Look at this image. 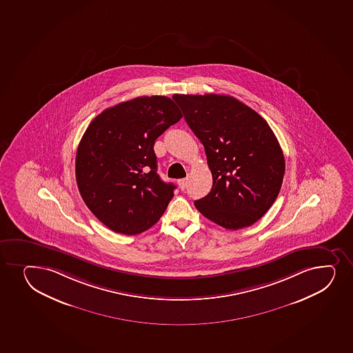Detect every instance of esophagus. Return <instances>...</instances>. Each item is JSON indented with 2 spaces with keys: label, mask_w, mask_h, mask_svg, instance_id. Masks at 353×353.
<instances>
[{
  "label": "esophagus",
  "mask_w": 353,
  "mask_h": 353,
  "mask_svg": "<svg viewBox=\"0 0 353 353\" xmlns=\"http://www.w3.org/2000/svg\"><path fill=\"white\" fill-rule=\"evenodd\" d=\"M188 179H179V185L181 190H185L186 185H188Z\"/></svg>",
  "instance_id": "obj_1"
}]
</instances>
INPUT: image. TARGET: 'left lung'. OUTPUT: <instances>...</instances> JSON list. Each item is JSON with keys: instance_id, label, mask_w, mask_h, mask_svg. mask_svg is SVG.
I'll return each instance as SVG.
<instances>
[{"instance_id": "left-lung-1", "label": "left lung", "mask_w": 353, "mask_h": 353, "mask_svg": "<svg viewBox=\"0 0 353 353\" xmlns=\"http://www.w3.org/2000/svg\"><path fill=\"white\" fill-rule=\"evenodd\" d=\"M188 125L205 149L212 188L194 202L218 225H252L277 199L285 159L265 119L226 95H176Z\"/></svg>"}]
</instances>
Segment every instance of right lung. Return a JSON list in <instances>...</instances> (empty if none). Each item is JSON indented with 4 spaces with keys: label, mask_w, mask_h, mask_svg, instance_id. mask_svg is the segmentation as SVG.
Wrapping results in <instances>:
<instances>
[{
    "label": "right lung",
    "mask_w": 353,
    "mask_h": 353,
    "mask_svg": "<svg viewBox=\"0 0 353 353\" xmlns=\"http://www.w3.org/2000/svg\"><path fill=\"white\" fill-rule=\"evenodd\" d=\"M181 119L172 99L143 96L108 108L89 124L76 152V182L110 230L139 234L162 217L176 186L159 179L154 144Z\"/></svg>",
    "instance_id": "right-lung-1"
}]
</instances>
